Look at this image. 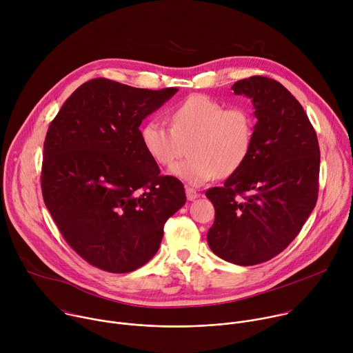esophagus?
<instances>
[{
  "mask_svg": "<svg viewBox=\"0 0 353 353\" xmlns=\"http://www.w3.org/2000/svg\"><path fill=\"white\" fill-rule=\"evenodd\" d=\"M185 195H187L188 201H192V199L199 196V192L195 188H192V187H185Z\"/></svg>",
  "mask_w": 353,
  "mask_h": 353,
  "instance_id": "1",
  "label": "esophagus"
}]
</instances>
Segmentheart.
I'll list each match as a JSON object with an SVG mask.
<instances>
[{"instance_id":"b5f03b06","label":"heart","mask_w":353,"mask_h":353,"mask_svg":"<svg viewBox=\"0 0 353 353\" xmlns=\"http://www.w3.org/2000/svg\"><path fill=\"white\" fill-rule=\"evenodd\" d=\"M172 127L149 120L141 127V142L161 166H170L184 154L170 173L188 185H201L218 176H230L247 161L253 148L256 121L243 106L225 108L207 94H191L170 114Z\"/></svg>"}]
</instances>
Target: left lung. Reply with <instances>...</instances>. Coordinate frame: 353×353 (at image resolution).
Instances as JSON below:
<instances>
[{
  "instance_id": "left-lung-1",
  "label": "left lung",
  "mask_w": 353,
  "mask_h": 353,
  "mask_svg": "<svg viewBox=\"0 0 353 353\" xmlns=\"http://www.w3.org/2000/svg\"><path fill=\"white\" fill-rule=\"evenodd\" d=\"M232 89L251 99L256 132L243 166L205 192L215 207L207 240L218 257L247 267L278 256L310 216L320 148L306 112L275 79L250 77Z\"/></svg>"
}]
</instances>
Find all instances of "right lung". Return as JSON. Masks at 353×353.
<instances>
[{"instance_id": "1", "label": "right lung", "mask_w": 353, "mask_h": 353, "mask_svg": "<svg viewBox=\"0 0 353 353\" xmlns=\"http://www.w3.org/2000/svg\"><path fill=\"white\" fill-rule=\"evenodd\" d=\"M177 92L106 78L81 85L44 139V204L90 265L131 272L159 250L163 226L185 204L181 181L161 176L139 135L142 120Z\"/></svg>"}]
</instances>
